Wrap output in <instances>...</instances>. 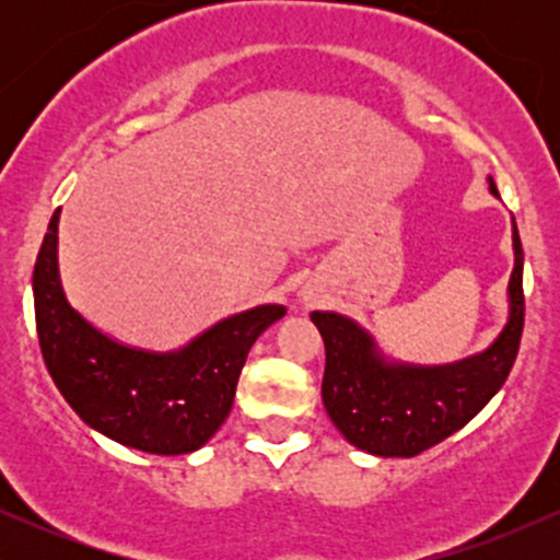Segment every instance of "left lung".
<instances>
[{"label":"left lung","mask_w":560,"mask_h":560,"mask_svg":"<svg viewBox=\"0 0 560 560\" xmlns=\"http://www.w3.org/2000/svg\"><path fill=\"white\" fill-rule=\"evenodd\" d=\"M492 195L498 186L492 184ZM511 316L479 355L450 365L387 363L374 339L339 313H311L326 347L320 395L350 445L384 458H413L464 429L505 384L524 331V249L513 221Z\"/></svg>","instance_id":"left-lung-1"}]
</instances>
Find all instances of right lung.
Instances as JSON below:
<instances>
[{"mask_svg": "<svg viewBox=\"0 0 560 560\" xmlns=\"http://www.w3.org/2000/svg\"><path fill=\"white\" fill-rule=\"evenodd\" d=\"M55 210L34 266L36 334L49 376L83 423L141 453L199 450L226 421L249 347L284 305H260L208 329L178 352L113 342L83 320L57 273Z\"/></svg>", "mask_w": 560, "mask_h": 560, "instance_id": "1", "label": "right lung"}]
</instances>
